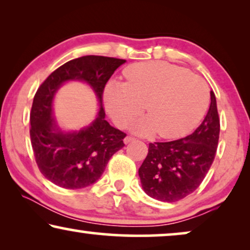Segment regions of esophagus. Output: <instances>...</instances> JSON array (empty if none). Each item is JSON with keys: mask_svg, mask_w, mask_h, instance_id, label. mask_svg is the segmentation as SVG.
Masks as SVG:
<instances>
[{"mask_svg": "<svg viewBox=\"0 0 250 250\" xmlns=\"http://www.w3.org/2000/svg\"><path fill=\"white\" fill-rule=\"evenodd\" d=\"M134 140H135V138H133V136H131V135H127V136H126V138L124 139V142H125V143H129V142L134 141Z\"/></svg>", "mask_w": 250, "mask_h": 250, "instance_id": "1", "label": "esophagus"}]
</instances>
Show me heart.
<instances>
[{"label": "heart", "mask_w": 250, "mask_h": 250, "mask_svg": "<svg viewBox=\"0 0 250 250\" xmlns=\"http://www.w3.org/2000/svg\"><path fill=\"white\" fill-rule=\"evenodd\" d=\"M126 83L111 82L104 93V105L119 127H126L143 111L146 119L134 129L163 139L187 135L206 114L209 92L203 78L164 61H148L125 70Z\"/></svg>", "instance_id": "b5f03b06"}]
</instances>
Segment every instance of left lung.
<instances>
[{
    "mask_svg": "<svg viewBox=\"0 0 250 250\" xmlns=\"http://www.w3.org/2000/svg\"><path fill=\"white\" fill-rule=\"evenodd\" d=\"M220 127L216 98L210 91L206 117L192 134L175 141L149 143L148 155L139 168L146 193L175 203L197 190L214 162Z\"/></svg>",
    "mask_w": 250,
    "mask_h": 250,
    "instance_id": "left-lung-1",
    "label": "left lung"
}]
</instances>
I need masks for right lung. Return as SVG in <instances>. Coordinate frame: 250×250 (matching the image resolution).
Returning <instances> with one entry per match:
<instances>
[{
  "instance_id": "right-lung-1",
  "label": "right lung",
  "mask_w": 250,
  "mask_h": 250,
  "mask_svg": "<svg viewBox=\"0 0 250 250\" xmlns=\"http://www.w3.org/2000/svg\"><path fill=\"white\" fill-rule=\"evenodd\" d=\"M124 59L85 56L57 68L37 88L30 110V142L44 177L64 189H82L100 179L111 156L124 146L126 133L104 119L105 84ZM85 80L97 94L101 111L96 121L80 132L62 133L55 128L52 100L66 80Z\"/></svg>"
}]
</instances>
